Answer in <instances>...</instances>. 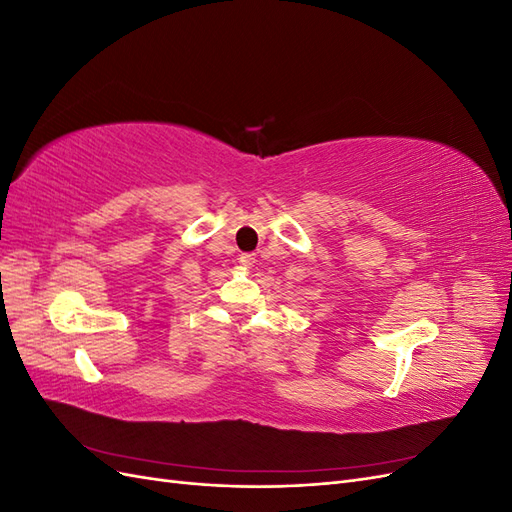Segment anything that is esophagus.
I'll use <instances>...</instances> for the list:
<instances>
[{"label":"esophagus","mask_w":512,"mask_h":512,"mask_svg":"<svg viewBox=\"0 0 512 512\" xmlns=\"http://www.w3.org/2000/svg\"><path fill=\"white\" fill-rule=\"evenodd\" d=\"M239 262H241L243 267H252L254 262H256V254H250V252H247V254H241V256H239Z\"/></svg>","instance_id":"1"}]
</instances>
